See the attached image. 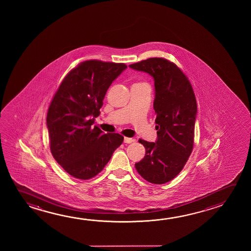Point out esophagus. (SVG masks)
Masks as SVG:
<instances>
[{
  "mask_svg": "<svg viewBox=\"0 0 251 251\" xmlns=\"http://www.w3.org/2000/svg\"><path fill=\"white\" fill-rule=\"evenodd\" d=\"M135 139L129 138V137H124V143L125 144H131L132 142H134Z\"/></svg>",
  "mask_w": 251,
  "mask_h": 251,
  "instance_id": "obj_1",
  "label": "esophagus"
}]
</instances>
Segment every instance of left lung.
I'll return each mask as SVG.
<instances>
[{
	"label": "left lung",
	"instance_id": "obj_1",
	"mask_svg": "<svg viewBox=\"0 0 251 251\" xmlns=\"http://www.w3.org/2000/svg\"><path fill=\"white\" fill-rule=\"evenodd\" d=\"M154 78L157 138L140 139L146 151L136 171L152 184H165L184 168L193 148L197 102L188 78L174 63L151 58L129 65Z\"/></svg>",
	"mask_w": 251,
	"mask_h": 251
}]
</instances>
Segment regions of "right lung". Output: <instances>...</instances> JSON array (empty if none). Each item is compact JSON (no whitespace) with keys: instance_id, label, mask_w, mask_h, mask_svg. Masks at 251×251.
Here are the masks:
<instances>
[{"instance_id":"obj_1","label":"right lung","mask_w":251,"mask_h":251,"mask_svg":"<svg viewBox=\"0 0 251 251\" xmlns=\"http://www.w3.org/2000/svg\"><path fill=\"white\" fill-rule=\"evenodd\" d=\"M126 68L123 63L82 62L54 95L46 117L50 148L71 176L83 180L95 177L123 144L124 136L104 134L94 124L108 87Z\"/></svg>"}]
</instances>
